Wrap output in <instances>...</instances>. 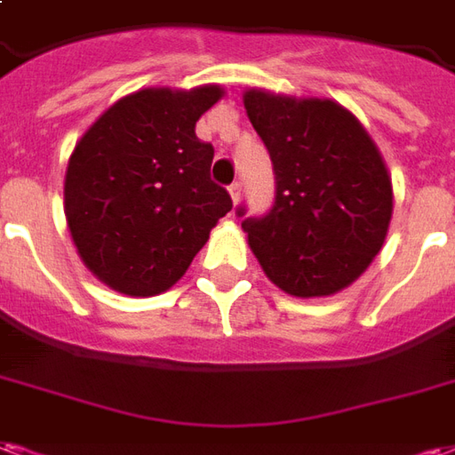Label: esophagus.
<instances>
[{"mask_svg":"<svg viewBox=\"0 0 455 455\" xmlns=\"http://www.w3.org/2000/svg\"><path fill=\"white\" fill-rule=\"evenodd\" d=\"M228 195H231L234 204H238V200H241V183L231 185V188H228Z\"/></svg>","mask_w":455,"mask_h":455,"instance_id":"obj_1","label":"esophagus"}]
</instances>
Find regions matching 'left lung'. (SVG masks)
<instances>
[{"instance_id":"8db88e82","label":"left lung","mask_w":455,"mask_h":455,"mask_svg":"<svg viewBox=\"0 0 455 455\" xmlns=\"http://www.w3.org/2000/svg\"><path fill=\"white\" fill-rule=\"evenodd\" d=\"M243 106L277 180L272 210L241 224L248 245L282 291L338 294L388 236L393 183L381 151L364 124L331 99L248 89Z\"/></svg>"}]
</instances>
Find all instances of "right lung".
Masks as SVG:
<instances>
[{
    "mask_svg": "<svg viewBox=\"0 0 455 455\" xmlns=\"http://www.w3.org/2000/svg\"><path fill=\"white\" fill-rule=\"evenodd\" d=\"M224 89H142L116 100L74 147L65 217L76 253L100 282L154 296L183 277L231 210L212 183V144L195 124Z\"/></svg>",
    "mask_w": 455,
    "mask_h": 455,
    "instance_id": "1",
    "label": "right lung"
}]
</instances>
